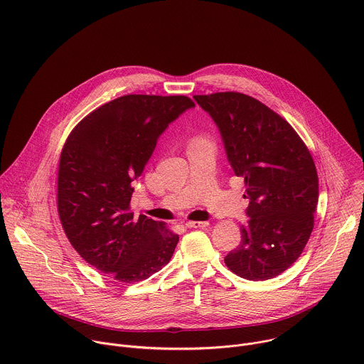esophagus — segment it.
I'll return each mask as SVG.
<instances>
[{
	"label": "esophagus",
	"mask_w": 364,
	"mask_h": 364,
	"mask_svg": "<svg viewBox=\"0 0 364 364\" xmlns=\"http://www.w3.org/2000/svg\"><path fill=\"white\" fill-rule=\"evenodd\" d=\"M187 228H193V229H201V228H207L209 226V222H187L186 223Z\"/></svg>",
	"instance_id": "34e87169"
}]
</instances>
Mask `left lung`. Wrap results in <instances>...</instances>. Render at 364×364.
<instances>
[{"label": "left lung", "instance_id": "1", "mask_svg": "<svg viewBox=\"0 0 364 364\" xmlns=\"http://www.w3.org/2000/svg\"><path fill=\"white\" fill-rule=\"evenodd\" d=\"M194 99L218 125L249 200L242 242L226 255L225 264L249 281L275 278L299 257L314 228V160L295 129L257 99L239 92Z\"/></svg>", "mask_w": 364, "mask_h": 364}]
</instances>
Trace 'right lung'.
<instances>
[{"instance_id":"1","label":"right lung","mask_w":364,"mask_h":364,"mask_svg":"<svg viewBox=\"0 0 364 364\" xmlns=\"http://www.w3.org/2000/svg\"><path fill=\"white\" fill-rule=\"evenodd\" d=\"M193 107L183 95H125L85 117L65 142L58 176L63 230L89 265L115 281H144L174 253L178 235L129 212L131 183L168 124Z\"/></svg>"}]
</instances>
